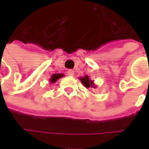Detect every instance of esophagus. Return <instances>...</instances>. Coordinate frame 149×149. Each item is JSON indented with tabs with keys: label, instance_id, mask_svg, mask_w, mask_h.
Returning a JSON list of instances; mask_svg holds the SVG:
<instances>
[{
	"label": "esophagus",
	"instance_id": "34e87169",
	"mask_svg": "<svg viewBox=\"0 0 149 149\" xmlns=\"http://www.w3.org/2000/svg\"><path fill=\"white\" fill-rule=\"evenodd\" d=\"M67 73H68V74H69V75H70V76H73V75L74 74V70H69Z\"/></svg>",
	"mask_w": 149,
	"mask_h": 149
}]
</instances>
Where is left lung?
Returning a JSON list of instances; mask_svg holds the SVG:
<instances>
[{"label": "left lung", "mask_w": 149, "mask_h": 149, "mask_svg": "<svg viewBox=\"0 0 149 149\" xmlns=\"http://www.w3.org/2000/svg\"><path fill=\"white\" fill-rule=\"evenodd\" d=\"M79 79L81 81V83L83 84L84 86H85L86 88H94V89H96V85L95 84L94 80H91L90 78L88 75H84V77H79Z\"/></svg>", "instance_id": "obj_1"}]
</instances>
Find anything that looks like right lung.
Listing matches in <instances>:
<instances>
[{"instance_id":"obj_1","label":"right lung","mask_w":149,"mask_h":149,"mask_svg":"<svg viewBox=\"0 0 149 149\" xmlns=\"http://www.w3.org/2000/svg\"><path fill=\"white\" fill-rule=\"evenodd\" d=\"M63 76H64V74H54L51 76V78L49 79V82L52 84L55 83L59 79L62 78Z\"/></svg>"}]
</instances>
